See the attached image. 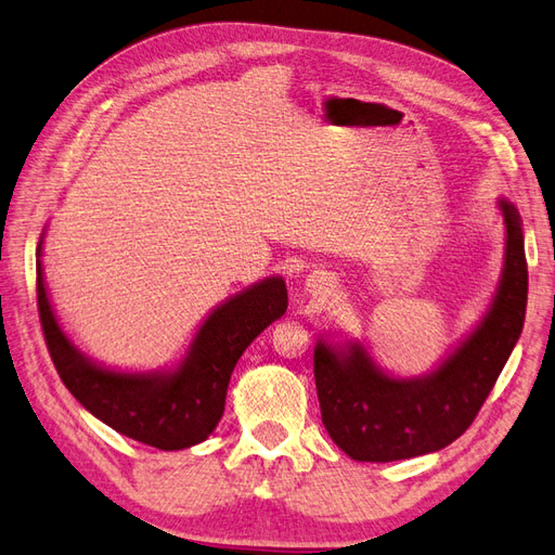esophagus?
<instances>
[{
	"label": "esophagus",
	"mask_w": 555,
	"mask_h": 555,
	"mask_svg": "<svg viewBox=\"0 0 555 555\" xmlns=\"http://www.w3.org/2000/svg\"><path fill=\"white\" fill-rule=\"evenodd\" d=\"M308 287H313V292H315V294H320V292L324 289V280H322V278H313V280H308Z\"/></svg>",
	"instance_id": "esophagus-1"
}]
</instances>
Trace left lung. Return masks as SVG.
<instances>
[{
    "label": "left lung",
    "instance_id": "left-lung-1",
    "mask_svg": "<svg viewBox=\"0 0 555 555\" xmlns=\"http://www.w3.org/2000/svg\"><path fill=\"white\" fill-rule=\"evenodd\" d=\"M506 221V266L490 313L462 348L424 379H390L362 346L336 353L315 346L313 370L322 424L356 462H398L448 448L478 416L516 346L527 306V261L516 207Z\"/></svg>",
    "mask_w": 555,
    "mask_h": 555
}]
</instances>
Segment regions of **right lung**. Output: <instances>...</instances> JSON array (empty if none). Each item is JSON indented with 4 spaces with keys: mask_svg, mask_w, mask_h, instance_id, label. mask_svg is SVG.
Segmentation results:
<instances>
[{
    "mask_svg": "<svg viewBox=\"0 0 555 555\" xmlns=\"http://www.w3.org/2000/svg\"><path fill=\"white\" fill-rule=\"evenodd\" d=\"M37 310L53 367L93 416L151 448L183 450L205 440L219 424L235 362L270 322L285 315L287 287L282 278H270L216 308L185 362L162 376L111 372L77 353L53 315L39 261Z\"/></svg>",
    "mask_w": 555,
    "mask_h": 555,
    "instance_id": "add662e5",
    "label": "right lung"
}]
</instances>
